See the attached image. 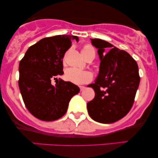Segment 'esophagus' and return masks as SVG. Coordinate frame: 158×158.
Listing matches in <instances>:
<instances>
[{"label":"esophagus","instance_id":"1","mask_svg":"<svg viewBox=\"0 0 158 158\" xmlns=\"http://www.w3.org/2000/svg\"><path fill=\"white\" fill-rule=\"evenodd\" d=\"M79 88H80V90L81 91V90H83L85 88V86H79Z\"/></svg>","mask_w":158,"mask_h":158}]
</instances>
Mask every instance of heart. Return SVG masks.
Here are the masks:
<instances>
[{"instance_id": "heart-1", "label": "heart", "mask_w": 158, "mask_h": 158, "mask_svg": "<svg viewBox=\"0 0 158 158\" xmlns=\"http://www.w3.org/2000/svg\"><path fill=\"white\" fill-rule=\"evenodd\" d=\"M81 54L86 59L90 56H95V50L90 45H85L81 49ZM64 79L74 84H85L91 81L92 74L88 71H82L77 68H69L65 71Z\"/></svg>"}]
</instances>
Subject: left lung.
Wrapping results in <instances>:
<instances>
[{"label":"left lung","mask_w":158,"mask_h":158,"mask_svg":"<svg viewBox=\"0 0 158 158\" xmlns=\"http://www.w3.org/2000/svg\"><path fill=\"white\" fill-rule=\"evenodd\" d=\"M98 49L99 72L90 84L95 97L87 104L90 117L101 123H112L124 117L131 110L140 78L137 62L128 52L108 41L91 39Z\"/></svg>","instance_id":"left-lung-1"}]
</instances>
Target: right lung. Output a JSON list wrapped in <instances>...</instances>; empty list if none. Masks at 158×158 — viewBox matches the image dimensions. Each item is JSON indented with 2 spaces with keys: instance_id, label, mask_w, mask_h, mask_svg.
<instances>
[{
  "instance_id": "obj_1",
  "label": "right lung",
  "mask_w": 158,
  "mask_h": 158,
  "mask_svg": "<svg viewBox=\"0 0 158 158\" xmlns=\"http://www.w3.org/2000/svg\"><path fill=\"white\" fill-rule=\"evenodd\" d=\"M72 40L79 41V38L59 35L42 39L29 48L19 63V85L23 102L41 120L63 117L71 98L80 90L70 81L56 78L64 74L62 59ZM53 79L57 80L55 85L51 82Z\"/></svg>"
}]
</instances>
